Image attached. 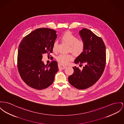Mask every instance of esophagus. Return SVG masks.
Wrapping results in <instances>:
<instances>
[{
  "instance_id": "esophagus-1",
  "label": "esophagus",
  "mask_w": 124,
  "mask_h": 124,
  "mask_svg": "<svg viewBox=\"0 0 124 124\" xmlns=\"http://www.w3.org/2000/svg\"><path fill=\"white\" fill-rule=\"evenodd\" d=\"M66 67V66L63 65H62V64H58V67H59V69H62V70L64 69Z\"/></svg>"
}]
</instances>
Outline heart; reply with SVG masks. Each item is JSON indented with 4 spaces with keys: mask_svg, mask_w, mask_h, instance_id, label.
Here are the masks:
<instances>
[{
    "mask_svg": "<svg viewBox=\"0 0 124 124\" xmlns=\"http://www.w3.org/2000/svg\"><path fill=\"white\" fill-rule=\"evenodd\" d=\"M61 40L69 45V50L76 56L81 55L85 48V43L82 39H78L77 38L70 32L67 31L64 33L61 38ZM58 46L57 42H54L53 50L56 51ZM73 59L71 54H61L56 57V60L62 64H66L70 61Z\"/></svg>",
    "mask_w": 124,
    "mask_h": 124,
    "instance_id": "heart-1",
    "label": "heart"
}]
</instances>
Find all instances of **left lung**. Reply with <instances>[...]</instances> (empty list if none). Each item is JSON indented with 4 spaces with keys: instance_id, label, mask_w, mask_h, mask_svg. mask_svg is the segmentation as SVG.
I'll return each mask as SVG.
<instances>
[{
    "instance_id": "1",
    "label": "left lung",
    "mask_w": 124,
    "mask_h": 124,
    "mask_svg": "<svg viewBox=\"0 0 124 124\" xmlns=\"http://www.w3.org/2000/svg\"><path fill=\"white\" fill-rule=\"evenodd\" d=\"M79 34L85 43V48L75 63L85 66L82 70L73 67V73L68 80L72 86L81 90L90 87L99 80L105 67L106 55V46L101 37L87 29H83Z\"/></svg>"
}]
</instances>
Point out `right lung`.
Here are the masks:
<instances>
[{
  "label": "right lung",
  "instance_id": "right-lung-1",
  "mask_svg": "<svg viewBox=\"0 0 124 124\" xmlns=\"http://www.w3.org/2000/svg\"><path fill=\"white\" fill-rule=\"evenodd\" d=\"M56 31L48 28L37 29L24 37L20 42L17 55V68L22 79L37 90L49 87L59 70L57 62L52 61L45 65L43 54L53 52Z\"/></svg>",
  "mask_w": 124,
  "mask_h": 124
}]
</instances>
